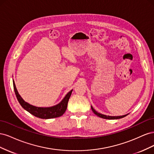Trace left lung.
Returning <instances> with one entry per match:
<instances>
[{"label": "left lung", "mask_w": 154, "mask_h": 154, "mask_svg": "<svg viewBox=\"0 0 154 154\" xmlns=\"http://www.w3.org/2000/svg\"><path fill=\"white\" fill-rule=\"evenodd\" d=\"M91 109H92L93 112H94L96 116H98V117L103 118V119H117L123 118L128 114H125L123 116H106V115H104V114H102L97 112L96 111L92 106H91Z\"/></svg>", "instance_id": "1"}]
</instances>
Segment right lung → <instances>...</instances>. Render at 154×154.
I'll list each match as a JSON object with an SVG mask.
<instances>
[{
    "label": "right lung",
    "mask_w": 154,
    "mask_h": 154,
    "mask_svg": "<svg viewBox=\"0 0 154 154\" xmlns=\"http://www.w3.org/2000/svg\"><path fill=\"white\" fill-rule=\"evenodd\" d=\"M13 83L17 98L23 109L29 112L32 115L41 119L55 118L62 116L67 109L68 101L72 92V89L69 91L63 97V99L57 105L49 107H38L30 105L23 100L20 95L18 94L14 80H13Z\"/></svg>",
    "instance_id": "right-lung-1"
}]
</instances>
